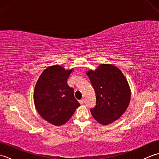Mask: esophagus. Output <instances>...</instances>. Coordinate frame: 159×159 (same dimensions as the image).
Segmentation results:
<instances>
[{"mask_svg": "<svg viewBox=\"0 0 159 159\" xmlns=\"http://www.w3.org/2000/svg\"><path fill=\"white\" fill-rule=\"evenodd\" d=\"M79 103H80V104H83L84 103V100H83V99L80 100H79Z\"/></svg>", "mask_w": 159, "mask_h": 159, "instance_id": "esophagus-1", "label": "esophagus"}]
</instances>
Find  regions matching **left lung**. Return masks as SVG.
I'll use <instances>...</instances> for the list:
<instances>
[{
    "label": "left lung",
    "mask_w": 159,
    "mask_h": 159,
    "mask_svg": "<svg viewBox=\"0 0 159 159\" xmlns=\"http://www.w3.org/2000/svg\"><path fill=\"white\" fill-rule=\"evenodd\" d=\"M96 92L91 113L98 122L109 125L119 119L129 105L130 89L121 71L112 64H101L86 72Z\"/></svg>",
    "instance_id": "1"
}]
</instances>
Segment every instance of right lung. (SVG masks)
I'll return each instance as SVG.
<instances>
[{
    "instance_id": "obj_1",
    "label": "right lung",
    "mask_w": 159,
    "mask_h": 159,
    "mask_svg": "<svg viewBox=\"0 0 159 159\" xmlns=\"http://www.w3.org/2000/svg\"><path fill=\"white\" fill-rule=\"evenodd\" d=\"M73 70L58 65L49 66L43 71L35 86V109L43 119L55 126L65 124L80 106L73 88L67 83Z\"/></svg>"
}]
</instances>
